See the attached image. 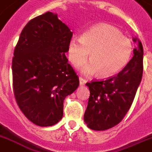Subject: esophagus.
I'll list each match as a JSON object with an SVG mask.
<instances>
[{"mask_svg": "<svg viewBox=\"0 0 152 152\" xmlns=\"http://www.w3.org/2000/svg\"><path fill=\"white\" fill-rule=\"evenodd\" d=\"M79 80H80V84L81 86L84 85V84L87 83V80H86L85 79L82 78V77H80V79H79Z\"/></svg>", "mask_w": 152, "mask_h": 152, "instance_id": "34e87169", "label": "esophagus"}]
</instances>
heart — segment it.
Listing matches in <instances>:
<instances>
[{"label":"heart","mask_w":152,"mask_h":152,"mask_svg":"<svg viewBox=\"0 0 152 152\" xmlns=\"http://www.w3.org/2000/svg\"><path fill=\"white\" fill-rule=\"evenodd\" d=\"M132 52V42L120 30L106 23L93 26L80 38L73 37L68 47L69 59L75 67L85 61L89 55L91 61L81 68L83 73L97 72L105 78L121 71L129 61Z\"/></svg>","instance_id":"heart-1"}]
</instances>
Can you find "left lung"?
I'll return each instance as SVG.
<instances>
[{
    "mask_svg": "<svg viewBox=\"0 0 152 152\" xmlns=\"http://www.w3.org/2000/svg\"><path fill=\"white\" fill-rule=\"evenodd\" d=\"M137 47L127 65L116 76L87 83L90 91L83 120L89 129L103 131L121 122L132 105L143 75L144 50L137 38Z\"/></svg>",
    "mask_w": 152,
    "mask_h": 152,
    "instance_id": "left-lung-1",
    "label": "left lung"
}]
</instances>
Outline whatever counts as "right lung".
Instances as JSON below:
<instances>
[{
    "label": "right lung",
    "mask_w": 152,
    "mask_h": 152,
    "mask_svg": "<svg viewBox=\"0 0 152 152\" xmlns=\"http://www.w3.org/2000/svg\"><path fill=\"white\" fill-rule=\"evenodd\" d=\"M72 32L47 12L30 20L23 29L12 58L14 95L18 106L34 125H56L63 116V102L80 84L68 63Z\"/></svg>",
    "instance_id": "obj_1"
}]
</instances>
